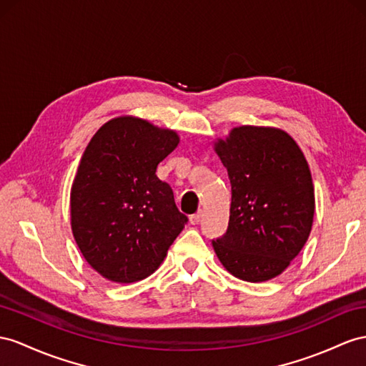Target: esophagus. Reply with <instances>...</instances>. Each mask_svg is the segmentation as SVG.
Returning a JSON list of instances; mask_svg holds the SVG:
<instances>
[{
  "mask_svg": "<svg viewBox=\"0 0 366 366\" xmlns=\"http://www.w3.org/2000/svg\"><path fill=\"white\" fill-rule=\"evenodd\" d=\"M201 219H202V213H201V212L192 214V217L189 218V221H190L192 226H196V224H199V222H201Z\"/></svg>",
  "mask_w": 366,
  "mask_h": 366,
  "instance_id": "34e87169",
  "label": "esophagus"
}]
</instances>
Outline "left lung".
<instances>
[{
  "label": "left lung",
  "mask_w": 366,
  "mask_h": 366,
  "mask_svg": "<svg viewBox=\"0 0 366 366\" xmlns=\"http://www.w3.org/2000/svg\"><path fill=\"white\" fill-rule=\"evenodd\" d=\"M232 185L227 232L212 241L233 277L261 283L283 274L312 229L315 198L306 157L286 131L242 125L213 145Z\"/></svg>",
  "instance_id": "left-lung-1"
}]
</instances>
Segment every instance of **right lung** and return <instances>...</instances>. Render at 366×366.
I'll return each mask as SVG.
<instances>
[{
	"mask_svg": "<svg viewBox=\"0 0 366 366\" xmlns=\"http://www.w3.org/2000/svg\"><path fill=\"white\" fill-rule=\"evenodd\" d=\"M176 131L120 116L92 136L71 189V227L88 264L114 283L152 275L187 224L172 187L156 176Z\"/></svg>",
	"mask_w": 366,
	"mask_h": 366,
	"instance_id": "right-lung-1",
	"label": "right lung"
}]
</instances>
